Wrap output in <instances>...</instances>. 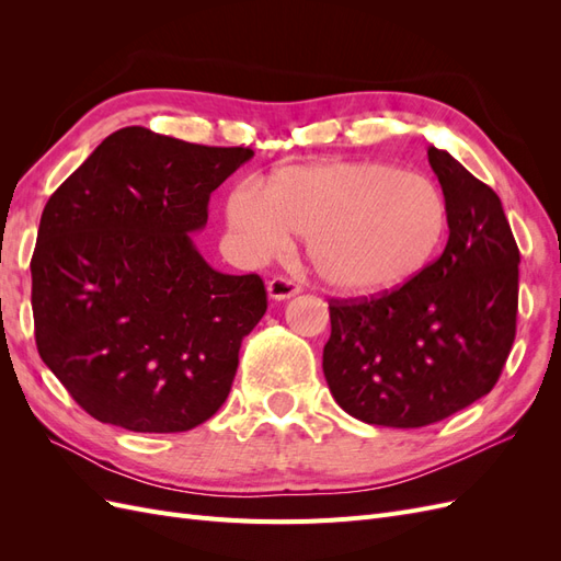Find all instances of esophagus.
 Wrapping results in <instances>:
<instances>
[{
	"label": "esophagus",
	"mask_w": 561,
	"mask_h": 561,
	"mask_svg": "<svg viewBox=\"0 0 561 561\" xmlns=\"http://www.w3.org/2000/svg\"><path fill=\"white\" fill-rule=\"evenodd\" d=\"M266 290H268V297H271V299L283 301V299H290V297L299 295V293H301V285L295 283V280H290V278H285V276H276V278L268 280Z\"/></svg>",
	"instance_id": "esophagus-1"
}]
</instances>
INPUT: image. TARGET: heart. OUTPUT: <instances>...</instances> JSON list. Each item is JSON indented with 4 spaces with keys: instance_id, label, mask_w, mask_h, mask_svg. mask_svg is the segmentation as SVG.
I'll return each mask as SVG.
<instances>
[{
    "instance_id": "1",
    "label": "heart",
    "mask_w": 561,
    "mask_h": 561,
    "mask_svg": "<svg viewBox=\"0 0 561 561\" xmlns=\"http://www.w3.org/2000/svg\"><path fill=\"white\" fill-rule=\"evenodd\" d=\"M229 225L245 250L266 257L293 233L307 236L316 274L334 290L381 295L431 266L447 233V201L419 173L383 161L287 165L227 201Z\"/></svg>"
}]
</instances>
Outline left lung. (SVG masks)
<instances>
[{
    "label": "left lung",
    "instance_id": "obj_1",
    "mask_svg": "<svg viewBox=\"0 0 561 561\" xmlns=\"http://www.w3.org/2000/svg\"><path fill=\"white\" fill-rule=\"evenodd\" d=\"M428 163L449 210L445 252L398 290L330 301L322 371L336 404L371 426L461 412L496 386L515 342L519 250L501 198L445 149Z\"/></svg>",
    "mask_w": 561,
    "mask_h": 561
}]
</instances>
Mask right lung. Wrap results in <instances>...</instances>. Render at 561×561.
Listing matches in <instances>:
<instances>
[{"label":"right lung","mask_w":561,"mask_h":561,"mask_svg":"<svg viewBox=\"0 0 561 561\" xmlns=\"http://www.w3.org/2000/svg\"><path fill=\"white\" fill-rule=\"evenodd\" d=\"M252 157L128 126L48 198L30 262L35 339L93 419L182 433L227 400L266 290L257 274L215 271L192 233Z\"/></svg>","instance_id":"right-lung-1"}]
</instances>
